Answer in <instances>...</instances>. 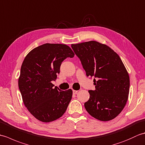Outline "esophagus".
<instances>
[{
	"label": "esophagus",
	"mask_w": 145,
	"mask_h": 145,
	"mask_svg": "<svg viewBox=\"0 0 145 145\" xmlns=\"http://www.w3.org/2000/svg\"><path fill=\"white\" fill-rule=\"evenodd\" d=\"M77 92H78L77 90H73V94H76V93H77Z\"/></svg>",
	"instance_id": "1"
}]
</instances>
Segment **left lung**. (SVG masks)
<instances>
[{
	"instance_id": "8db88e82",
	"label": "left lung",
	"mask_w": 145,
	"mask_h": 145,
	"mask_svg": "<svg viewBox=\"0 0 145 145\" xmlns=\"http://www.w3.org/2000/svg\"><path fill=\"white\" fill-rule=\"evenodd\" d=\"M86 75L94 77L95 90L84 105L91 116L106 121L118 116L128 100L130 76L119 55L105 44L89 41L72 44Z\"/></svg>"
}]
</instances>
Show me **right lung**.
Instances as JSON below:
<instances>
[{
	"label": "right lung",
	"instance_id": "right-lung-1",
	"mask_svg": "<svg viewBox=\"0 0 145 145\" xmlns=\"http://www.w3.org/2000/svg\"><path fill=\"white\" fill-rule=\"evenodd\" d=\"M74 55L65 44H45L33 48L24 58L18 88L25 107L39 121H53L65 112L73 91L54 88L52 82L57 79L61 62Z\"/></svg>",
	"mask_w": 145,
	"mask_h": 145
}]
</instances>
